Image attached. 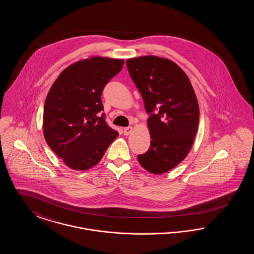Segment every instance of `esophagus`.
<instances>
[{
	"label": "esophagus",
	"instance_id": "1",
	"mask_svg": "<svg viewBox=\"0 0 254 254\" xmlns=\"http://www.w3.org/2000/svg\"><path fill=\"white\" fill-rule=\"evenodd\" d=\"M133 128L131 127H127L124 128V134L125 135H128L130 133L132 132Z\"/></svg>",
	"mask_w": 254,
	"mask_h": 254
}]
</instances>
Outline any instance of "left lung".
Returning <instances> with one entry per match:
<instances>
[{
	"mask_svg": "<svg viewBox=\"0 0 254 254\" xmlns=\"http://www.w3.org/2000/svg\"><path fill=\"white\" fill-rule=\"evenodd\" d=\"M149 115L150 147L138 155L143 168L161 174L188 155L199 123V106L189 77L172 61L143 56L127 61Z\"/></svg>",
	"mask_w": 254,
	"mask_h": 254,
	"instance_id": "1",
	"label": "left lung"
}]
</instances>
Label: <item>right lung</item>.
<instances>
[{
    "mask_svg": "<svg viewBox=\"0 0 254 254\" xmlns=\"http://www.w3.org/2000/svg\"><path fill=\"white\" fill-rule=\"evenodd\" d=\"M124 61L102 57L79 61L61 73L44 107V135L49 147L70 169L97 165L119 135L101 112V95Z\"/></svg>",
    "mask_w": 254,
    "mask_h": 254,
    "instance_id": "1",
    "label": "right lung"
}]
</instances>
